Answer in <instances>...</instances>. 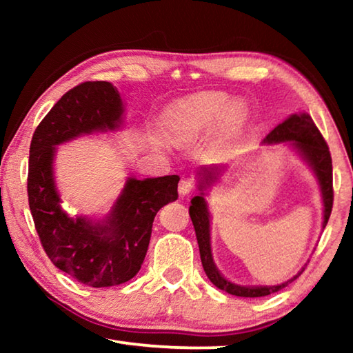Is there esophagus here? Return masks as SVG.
<instances>
[{
    "label": "esophagus",
    "instance_id": "obj_1",
    "mask_svg": "<svg viewBox=\"0 0 353 353\" xmlns=\"http://www.w3.org/2000/svg\"><path fill=\"white\" fill-rule=\"evenodd\" d=\"M193 190H194V181H193V179L185 177V179H182L181 183H179V193H181L182 196L190 194Z\"/></svg>",
    "mask_w": 353,
    "mask_h": 353
}]
</instances>
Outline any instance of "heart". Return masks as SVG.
<instances>
[{"label":"heart","mask_w":353,"mask_h":353,"mask_svg":"<svg viewBox=\"0 0 353 353\" xmlns=\"http://www.w3.org/2000/svg\"><path fill=\"white\" fill-rule=\"evenodd\" d=\"M248 121V109L223 92L191 94L171 104L163 113L166 132L177 141H191L216 124L221 140H230L241 132Z\"/></svg>","instance_id":"obj_1"}]
</instances>
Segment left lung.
<instances>
[{
	"instance_id": "1",
	"label": "left lung",
	"mask_w": 353,
	"mask_h": 353,
	"mask_svg": "<svg viewBox=\"0 0 353 353\" xmlns=\"http://www.w3.org/2000/svg\"><path fill=\"white\" fill-rule=\"evenodd\" d=\"M263 143L272 145V143H288L290 148L296 151L297 155L305 162L312 171L314 172L316 179L319 182L322 204H324V221H322V229H325L330 218L332 207H333V172H332V157L330 151L325 140L322 139L319 129L316 128L312 117L308 113H294L280 123L279 126L274 128ZM225 171V166H202L198 171V188L201 193L191 199L190 205V218L193 221L196 238H198L199 252H201V261L204 266V271L210 282L216 286V288L229 292L232 296L240 297H263L272 292H277L286 285L294 282V280L301 276L302 271H299L294 277L286 280V282L280 285H236L230 280H227L223 274L218 271L216 265L213 261L212 255V243H210V212H208V205L205 201L207 188L219 181Z\"/></svg>"
}]
</instances>
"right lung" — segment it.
Segmentation results:
<instances>
[{
  "label": "right lung",
  "mask_w": 353,
  "mask_h": 353,
  "mask_svg": "<svg viewBox=\"0 0 353 353\" xmlns=\"http://www.w3.org/2000/svg\"><path fill=\"white\" fill-rule=\"evenodd\" d=\"M124 105L110 82H83L57 101L35 129L29 149L28 198L35 230L59 270L87 286L121 285L140 271L157 212L177 199L179 176L128 177L103 219L70 216L54 179L59 145L123 128Z\"/></svg>",
  "instance_id": "obj_1"
}]
</instances>
